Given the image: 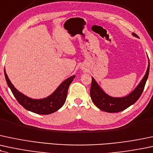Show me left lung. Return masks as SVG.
Masks as SVG:
<instances>
[{
  "instance_id": "8db88e82",
  "label": "left lung",
  "mask_w": 153,
  "mask_h": 153,
  "mask_svg": "<svg viewBox=\"0 0 153 153\" xmlns=\"http://www.w3.org/2000/svg\"><path fill=\"white\" fill-rule=\"evenodd\" d=\"M132 35L136 38H138V36L134 33H132ZM149 71H150V61L148 59V68L143 79L131 93L124 97L110 96L109 95L105 93L94 78L92 77L91 91H90L92 101L97 108L107 113H118L126 110L128 107L135 103L140 97L144 90L145 82L148 80Z\"/></svg>"
}]
</instances>
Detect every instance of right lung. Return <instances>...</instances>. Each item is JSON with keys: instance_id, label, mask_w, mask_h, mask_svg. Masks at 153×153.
Returning <instances> with one entry per match:
<instances>
[{"instance_id": "obj_1", "label": "right lung", "mask_w": 153, "mask_h": 153, "mask_svg": "<svg viewBox=\"0 0 153 153\" xmlns=\"http://www.w3.org/2000/svg\"><path fill=\"white\" fill-rule=\"evenodd\" d=\"M4 73L7 84L11 90L13 94L18 102L25 109L40 115H48L53 113L63 105L67 97L68 90L70 85L75 78V75H72L60 84V85L55 90L53 93H51L48 97L40 99H34L27 97V95L18 91L10 82L8 75L5 73V69Z\"/></svg>"}]
</instances>
